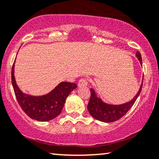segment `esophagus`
<instances>
[{"label": "esophagus", "mask_w": 159, "mask_h": 159, "mask_svg": "<svg viewBox=\"0 0 159 159\" xmlns=\"http://www.w3.org/2000/svg\"><path fill=\"white\" fill-rule=\"evenodd\" d=\"M88 85V80L86 78H81L78 83V86L79 87H84Z\"/></svg>", "instance_id": "esophagus-1"}]
</instances>
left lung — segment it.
<instances>
[{
    "label": "left lung",
    "mask_w": 159,
    "mask_h": 159,
    "mask_svg": "<svg viewBox=\"0 0 159 159\" xmlns=\"http://www.w3.org/2000/svg\"><path fill=\"white\" fill-rule=\"evenodd\" d=\"M136 57L138 58L140 64L143 65L140 53L137 52ZM143 79L138 92L132 100L124 103V104L118 105H109L105 103L100 98L97 97L96 93H95L94 89H90L91 97L87 106L88 111L89 112L90 115L93 118H96L97 120L105 123L114 122L116 120L120 119L129 111L132 105L134 104L135 101H136L137 97L140 94L142 86H143Z\"/></svg>",
    "instance_id": "obj_1"
}]
</instances>
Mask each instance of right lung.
Returning <instances> with one entry per match:
<instances>
[{"instance_id":"obj_1","label":"right lung","mask_w":159,"mask_h":159,"mask_svg":"<svg viewBox=\"0 0 159 159\" xmlns=\"http://www.w3.org/2000/svg\"><path fill=\"white\" fill-rule=\"evenodd\" d=\"M14 68V62L11 70V82L16 100L30 118L39 121H48L60 115L67 96L77 87V84L74 83L61 82L47 94L30 96L24 94L16 85Z\"/></svg>"}]
</instances>
